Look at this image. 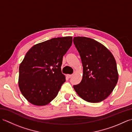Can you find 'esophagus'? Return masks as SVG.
<instances>
[{"instance_id": "obj_1", "label": "esophagus", "mask_w": 132, "mask_h": 132, "mask_svg": "<svg viewBox=\"0 0 132 132\" xmlns=\"http://www.w3.org/2000/svg\"><path fill=\"white\" fill-rule=\"evenodd\" d=\"M72 75H73V74H70V75H67V77H68V78H70L72 77Z\"/></svg>"}]
</instances>
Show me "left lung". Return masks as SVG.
<instances>
[{"label":"left lung","instance_id":"left-lung-1","mask_svg":"<svg viewBox=\"0 0 132 132\" xmlns=\"http://www.w3.org/2000/svg\"><path fill=\"white\" fill-rule=\"evenodd\" d=\"M73 43L83 69L82 81L73 87L86 102H102L112 93L118 81L115 59L104 46L94 39L75 37Z\"/></svg>","mask_w":132,"mask_h":132}]
</instances>
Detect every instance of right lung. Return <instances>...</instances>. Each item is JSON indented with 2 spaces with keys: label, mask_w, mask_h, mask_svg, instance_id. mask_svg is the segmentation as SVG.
<instances>
[{
  "label": "right lung",
  "mask_w": 132,
  "mask_h": 132,
  "mask_svg": "<svg viewBox=\"0 0 132 132\" xmlns=\"http://www.w3.org/2000/svg\"><path fill=\"white\" fill-rule=\"evenodd\" d=\"M72 37L53 38L36 44L27 53L19 66V86L29 102L46 105L57 96L65 76L63 57L72 45Z\"/></svg>",
  "instance_id": "add662e5"
}]
</instances>
